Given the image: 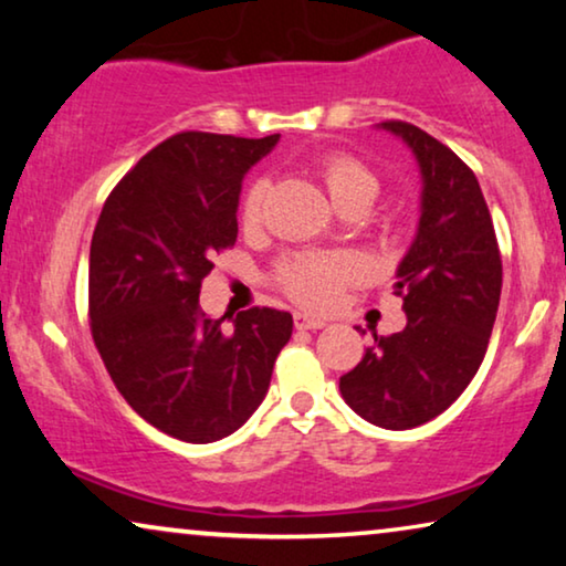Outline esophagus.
I'll list each match as a JSON object with an SVG mask.
<instances>
[{"mask_svg":"<svg viewBox=\"0 0 566 566\" xmlns=\"http://www.w3.org/2000/svg\"><path fill=\"white\" fill-rule=\"evenodd\" d=\"M293 322H296L298 329H322V327H327V322L319 319V316L306 314V312L293 314Z\"/></svg>","mask_w":566,"mask_h":566,"instance_id":"obj_1","label":"esophagus"}]
</instances>
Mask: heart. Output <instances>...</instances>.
Returning <instances> with one entry per match:
<instances>
[{"label":"heart","mask_w":566,"mask_h":566,"mask_svg":"<svg viewBox=\"0 0 566 566\" xmlns=\"http://www.w3.org/2000/svg\"><path fill=\"white\" fill-rule=\"evenodd\" d=\"M314 169L337 208L350 203L368 206L378 196V177L350 154H324ZM262 198H265V182L254 180L239 203V221L244 229H254L260 223ZM355 275H358V265L345 254H293L277 262L273 277L277 289L298 304L327 308L335 304L337 293Z\"/></svg>","instance_id":"heart-1"}]
</instances>
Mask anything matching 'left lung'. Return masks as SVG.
I'll use <instances>...</instances> for the list:
<instances>
[{"instance_id": "8db88e82", "label": "left lung", "mask_w": 566, "mask_h": 566, "mask_svg": "<svg viewBox=\"0 0 566 566\" xmlns=\"http://www.w3.org/2000/svg\"><path fill=\"white\" fill-rule=\"evenodd\" d=\"M381 126L409 144L422 172L417 237L397 270L407 327L374 345L339 378L363 420L409 430L446 412L482 366L502 291L492 216L467 161L405 120Z\"/></svg>"}]
</instances>
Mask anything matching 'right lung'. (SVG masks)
<instances>
[{
    "label": "right lung",
    "mask_w": 566,
    "mask_h": 566,
    "mask_svg": "<svg viewBox=\"0 0 566 566\" xmlns=\"http://www.w3.org/2000/svg\"><path fill=\"white\" fill-rule=\"evenodd\" d=\"M182 130L115 185L90 247V332L115 389L154 428L213 443L265 399L293 316L237 314L234 332L198 304L213 258L237 242L242 177L277 144Z\"/></svg>",
    "instance_id": "obj_1"
}]
</instances>
